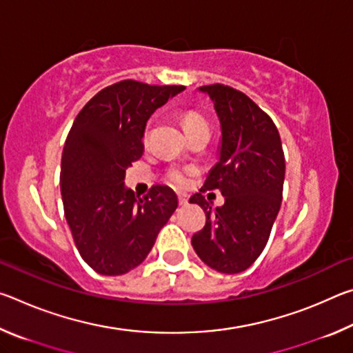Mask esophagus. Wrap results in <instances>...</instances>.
<instances>
[{
    "label": "esophagus",
    "mask_w": 353,
    "mask_h": 353,
    "mask_svg": "<svg viewBox=\"0 0 353 353\" xmlns=\"http://www.w3.org/2000/svg\"><path fill=\"white\" fill-rule=\"evenodd\" d=\"M177 199H179V204L181 205H187L188 204V196L185 193H179L177 194Z\"/></svg>",
    "instance_id": "1"
}]
</instances>
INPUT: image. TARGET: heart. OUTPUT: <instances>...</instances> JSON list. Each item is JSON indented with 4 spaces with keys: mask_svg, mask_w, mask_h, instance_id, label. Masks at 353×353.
Wrapping results in <instances>:
<instances>
[{
    "mask_svg": "<svg viewBox=\"0 0 353 353\" xmlns=\"http://www.w3.org/2000/svg\"><path fill=\"white\" fill-rule=\"evenodd\" d=\"M201 126H207V121L201 115H198V113L190 112L183 117V128L187 132L191 129ZM194 172V166H171V168L166 171V179H168V182H171L172 185H176V187H187L190 177L193 176Z\"/></svg>",
    "mask_w": 353,
    "mask_h": 353,
    "instance_id": "1",
    "label": "heart"
}]
</instances>
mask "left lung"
Wrapping results in <instances>:
<instances>
[{"label": "left lung", "mask_w": 353, "mask_h": 353, "mask_svg": "<svg viewBox=\"0 0 353 353\" xmlns=\"http://www.w3.org/2000/svg\"><path fill=\"white\" fill-rule=\"evenodd\" d=\"M221 121L219 162L190 202L205 212V225L191 238L199 259L224 274L252 265L270 240L282 204L285 155L276 124L248 94L224 83L199 88ZM219 189L226 202L214 211L201 194Z\"/></svg>", "instance_id": "obj_1"}]
</instances>
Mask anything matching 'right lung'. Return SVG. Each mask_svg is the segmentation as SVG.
<instances>
[{
  "label": "right lung",
  "instance_id": "obj_1",
  "mask_svg": "<svg viewBox=\"0 0 353 353\" xmlns=\"http://www.w3.org/2000/svg\"><path fill=\"white\" fill-rule=\"evenodd\" d=\"M183 88L119 81L94 94L70 129L61 166L65 218L81 256L103 276L139 266L177 208L170 187L152 185L139 198L124 177L145 151L149 117Z\"/></svg>",
  "mask_w": 353,
  "mask_h": 353
}]
</instances>
